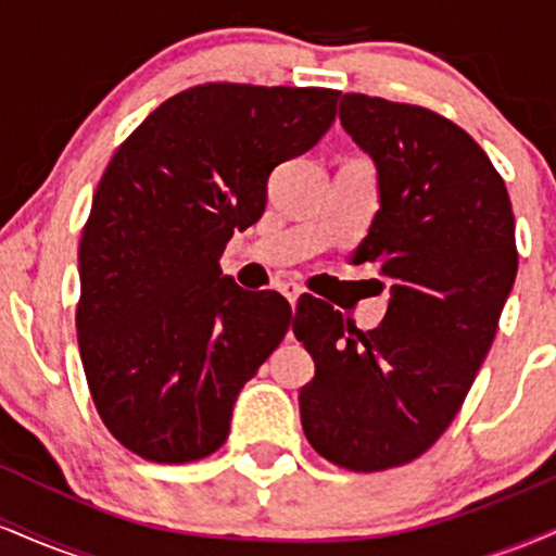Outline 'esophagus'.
Wrapping results in <instances>:
<instances>
[{
    "mask_svg": "<svg viewBox=\"0 0 556 556\" xmlns=\"http://www.w3.org/2000/svg\"><path fill=\"white\" fill-rule=\"evenodd\" d=\"M279 292L290 300V305H295L298 298L303 295V285L295 282V279H282V282H279Z\"/></svg>",
    "mask_w": 556,
    "mask_h": 556,
    "instance_id": "esophagus-1",
    "label": "esophagus"
}]
</instances>
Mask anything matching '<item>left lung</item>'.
Returning <instances> with one entry per match:
<instances>
[{"label": "left lung", "instance_id": "obj_1", "mask_svg": "<svg viewBox=\"0 0 556 556\" xmlns=\"http://www.w3.org/2000/svg\"><path fill=\"white\" fill-rule=\"evenodd\" d=\"M340 123L371 156L379 212L355 261L392 282L384 321L303 308L292 331L316 363L300 424L321 457L387 470L424 455L460 410L518 274L500 172L463 127L424 106L344 93Z\"/></svg>", "mask_w": 556, "mask_h": 556}]
</instances>
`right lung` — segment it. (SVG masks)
Instances as JSON below:
<instances>
[{"label": "right lung", "instance_id": "obj_1", "mask_svg": "<svg viewBox=\"0 0 556 556\" xmlns=\"http://www.w3.org/2000/svg\"><path fill=\"white\" fill-rule=\"evenodd\" d=\"M337 91L195 86L112 156L80 238L78 344L101 420L154 463L225 444L245 381L292 321L277 292L222 277L235 229L256 225L274 167L334 123Z\"/></svg>", "mask_w": 556, "mask_h": 556}]
</instances>
